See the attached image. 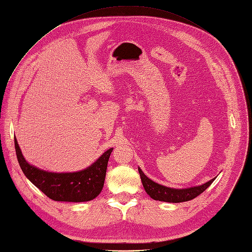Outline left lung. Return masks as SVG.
I'll return each instance as SVG.
<instances>
[{
	"label": "left lung",
	"mask_w": 252,
	"mask_h": 252,
	"mask_svg": "<svg viewBox=\"0 0 252 252\" xmlns=\"http://www.w3.org/2000/svg\"><path fill=\"white\" fill-rule=\"evenodd\" d=\"M139 173L141 176L143 186L147 194L154 200L164 201L169 203H181V202L190 201L196 198L197 196H199L201 193H203L215 180L214 178L208 182H206L205 184H202L199 186L176 189V188H170L161 184H158V183L148 178L144 174V172L141 170L140 167H139Z\"/></svg>",
	"instance_id": "8db88e82"
}]
</instances>
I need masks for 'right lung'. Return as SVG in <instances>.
Returning <instances> with one entry per match:
<instances>
[{"label": "right lung", "mask_w": 252, "mask_h": 252, "mask_svg": "<svg viewBox=\"0 0 252 252\" xmlns=\"http://www.w3.org/2000/svg\"><path fill=\"white\" fill-rule=\"evenodd\" d=\"M15 149L19 165L27 179L47 197L61 202H87L96 198L103 188L108 158L113 150L110 148L81 171L55 173L28 163L16 138Z\"/></svg>", "instance_id": "right-lung-1"}]
</instances>
